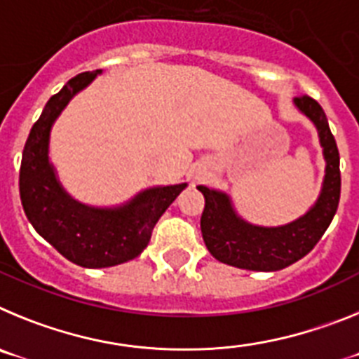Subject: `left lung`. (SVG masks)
I'll return each instance as SVG.
<instances>
[{"instance_id":"1","label":"left lung","mask_w":359,"mask_h":359,"mask_svg":"<svg viewBox=\"0 0 359 359\" xmlns=\"http://www.w3.org/2000/svg\"><path fill=\"white\" fill-rule=\"evenodd\" d=\"M293 106L313 122L325 160V176L318 199L304 215L280 226H259L244 221L223 190L199 185L205 196L201 233L208 252L228 266L252 271H278L315 248L327 230L340 203V154L322 106L307 95L293 98Z\"/></svg>"}]
</instances>
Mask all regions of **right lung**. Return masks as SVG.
<instances>
[{
    "label": "right lung",
    "mask_w": 359,
    "mask_h": 359,
    "mask_svg": "<svg viewBox=\"0 0 359 359\" xmlns=\"http://www.w3.org/2000/svg\"><path fill=\"white\" fill-rule=\"evenodd\" d=\"M100 73L102 69L81 73L50 98L32 126L19 170V194L32 226L61 255L82 268H109L140 255L158 219L187 187H149L116 207L86 205L66 192L50 161V135L69 100Z\"/></svg>",
    "instance_id": "obj_1"
}]
</instances>
